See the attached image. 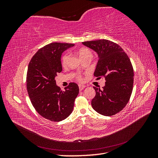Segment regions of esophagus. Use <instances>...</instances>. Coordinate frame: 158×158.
I'll list each match as a JSON object with an SVG mask.
<instances>
[{"instance_id": "34e87169", "label": "esophagus", "mask_w": 158, "mask_h": 158, "mask_svg": "<svg viewBox=\"0 0 158 158\" xmlns=\"http://www.w3.org/2000/svg\"><path fill=\"white\" fill-rule=\"evenodd\" d=\"M85 88V85H81V84L79 85V89H80V90H82Z\"/></svg>"}]
</instances>
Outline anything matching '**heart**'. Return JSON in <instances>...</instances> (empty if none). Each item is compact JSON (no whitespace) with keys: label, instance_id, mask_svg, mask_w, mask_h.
<instances>
[{"label":"heart","instance_id":"obj_1","mask_svg":"<svg viewBox=\"0 0 158 158\" xmlns=\"http://www.w3.org/2000/svg\"><path fill=\"white\" fill-rule=\"evenodd\" d=\"M78 56H79V57L80 58V59H82V58H83V57L88 56V55L92 56V52H91V51L88 49H86V48L80 49L78 51ZM69 53H66L65 55H64V56L62 57V59H61L62 64H63V66H65L66 64H67V62L69 60Z\"/></svg>","mask_w":158,"mask_h":158}]
</instances>
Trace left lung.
Instances as JSON below:
<instances>
[{
    "label": "left lung",
    "mask_w": 158,
    "mask_h": 158,
    "mask_svg": "<svg viewBox=\"0 0 158 158\" xmlns=\"http://www.w3.org/2000/svg\"><path fill=\"white\" fill-rule=\"evenodd\" d=\"M98 55L94 71L98 78L102 76L106 84L102 89L94 86L95 96L92 106L104 116L120 112L130 99L133 88L134 70L128 55L118 44L107 40L82 42Z\"/></svg>",
    "instance_id": "1"
}]
</instances>
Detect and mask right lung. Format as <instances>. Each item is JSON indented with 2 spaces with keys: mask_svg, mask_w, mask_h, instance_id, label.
Wrapping results in <instances>:
<instances>
[{
  "mask_svg": "<svg viewBox=\"0 0 158 158\" xmlns=\"http://www.w3.org/2000/svg\"><path fill=\"white\" fill-rule=\"evenodd\" d=\"M74 45L51 43L38 50L28 65L26 84L31 102L41 116L51 121H61L70 115L79 93L77 84L71 82L61 91L55 80L63 70L62 53Z\"/></svg>",
  "mask_w": 158,
  "mask_h": 158,
  "instance_id": "right-lung-1",
  "label": "right lung"
}]
</instances>
